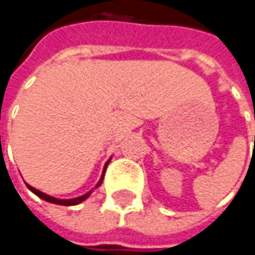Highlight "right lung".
Returning a JSON list of instances; mask_svg holds the SVG:
<instances>
[{
	"instance_id": "1",
	"label": "right lung",
	"mask_w": 255,
	"mask_h": 255,
	"mask_svg": "<svg viewBox=\"0 0 255 255\" xmlns=\"http://www.w3.org/2000/svg\"><path fill=\"white\" fill-rule=\"evenodd\" d=\"M111 162V158H109V161L105 164V168H103V174H102V177L99 180V183L96 184V187H99L100 184H102V181H103V177H105V171H106V167H108V164ZM27 187H29V190L30 192H33L36 196H39L41 199H44V201H47V202H51V204H57V205H66V207H69V205H78V204H81L82 201H85L88 196H90V193H91V190L90 192H87L85 195H82V196H78V198H72V199H59V198H54V196H50V195H47V193H44V192H41V190H38V189H35V187H32V186H29V184H26Z\"/></svg>"
}]
</instances>
